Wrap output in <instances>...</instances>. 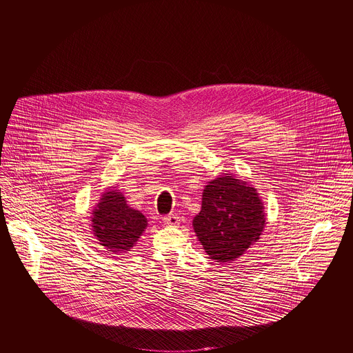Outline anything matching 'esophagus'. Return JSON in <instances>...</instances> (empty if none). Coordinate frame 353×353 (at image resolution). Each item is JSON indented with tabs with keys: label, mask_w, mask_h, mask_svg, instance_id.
Wrapping results in <instances>:
<instances>
[{
	"label": "esophagus",
	"mask_w": 353,
	"mask_h": 353,
	"mask_svg": "<svg viewBox=\"0 0 353 353\" xmlns=\"http://www.w3.org/2000/svg\"><path fill=\"white\" fill-rule=\"evenodd\" d=\"M179 221H180V219H179V216L174 214V213H170V214H168V216L163 217V224H165V225H177Z\"/></svg>",
	"instance_id": "esophagus-1"
}]
</instances>
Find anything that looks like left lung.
<instances>
[{
	"label": "left lung",
	"mask_w": 353,
	"mask_h": 353,
	"mask_svg": "<svg viewBox=\"0 0 353 353\" xmlns=\"http://www.w3.org/2000/svg\"><path fill=\"white\" fill-rule=\"evenodd\" d=\"M266 225L259 192L245 180L224 173L208 183L194 232L209 259L227 263L258 243Z\"/></svg>",
	"instance_id": "left-lung-1"
}]
</instances>
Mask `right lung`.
I'll return each mask as SVG.
<instances>
[{
	"mask_svg": "<svg viewBox=\"0 0 353 353\" xmlns=\"http://www.w3.org/2000/svg\"><path fill=\"white\" fill-rule=\"evenodd\" d=\"M147 225V217L130 208L126 196L114 187L102 192L91 213V231L108 254H128L137 244Z\"/></svg>",
	"mask_w": 353,
	"mask_h": 353,
	"instance_id": "1",
	"label": "right lung"
}]
</instances>
